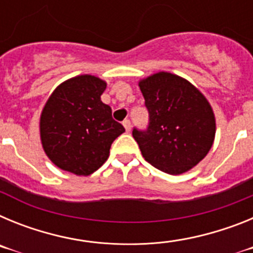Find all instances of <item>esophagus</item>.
Segmentation results:
<instances>
[{
  "instance_id": "esophagus-1",
  "label": "esophagus",
  "mask_w": 253,
  "mask_h": 253,
  "mask_svg": "<svg viewBox=\"0 0 253 253\" xmlns=\"http://www.w3.org/2000/svg\"><path fill=\"white\" fill-rule=\"evenodd\" d=\"M123 125H124V128H125V130H126V133H129V131H130V129H131V125H130V120H124V122H123Z\"/></svg>"
}]
</instances>
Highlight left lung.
Listing matches in <instances>:
<instances>
[{
  "label": "left lung",
  "mask_w": 253,
  "mask_h": 253,
  "mask_svg": "<svg viewBox=\"0 0 253 253\" xmlns=\"http://www.w3.org/2000/svg\"><path fill=\"white\" fill-rule=\"evenodd\" d=\"M149 125L133 137L147 162L169 175H181L209 153L215 138L213 107L193 84L158 72L139 81Z\"/></svg>",
  "instance_id": "1"
}]
</instances>
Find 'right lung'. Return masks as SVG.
I'll return each instance as SVG.
<instances>
[{"label": "right lung", "instance_id": "add662e5", "mask_svg": "<svg viewBox=\"0 0 253 253\" xmlns=\"http://www.w3.org/2000/svg\"><path fill=\"white\" fill-rule=\"evenodd\" d=\"M106 82L81 75L62 82L40 114V140L58 169L88 176L106 162L114 140L125 131L101 101Z\"/></svg>", "mask_w": 253, "mask_h": 253}]
</instances>
